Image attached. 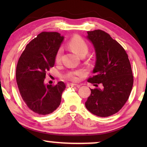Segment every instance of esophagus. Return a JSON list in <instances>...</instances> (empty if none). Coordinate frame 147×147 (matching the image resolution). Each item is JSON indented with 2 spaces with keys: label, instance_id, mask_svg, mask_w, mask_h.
<instances>
[{
  "label": "esophagus",
  "instance_id": "esophagus-1",
  "mask_svg": "<svg viewBox=\"0 0 147 147\" xmlns=\"http://www.w3.org/2000/svg\"><path fill=\"white\" fill-rule=\"evenodd\" d=\"M73 86H76V87L80 88V85H78V84H67V87H73Z\"/></svg>",
  "mask_w": 147,
  "mask_h": 147
}]
</instances>
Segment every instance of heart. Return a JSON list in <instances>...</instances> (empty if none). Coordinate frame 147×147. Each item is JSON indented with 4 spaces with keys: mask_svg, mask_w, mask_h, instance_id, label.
Here are the masks:
<instances>
[{
    "mask_svg": "<svg viewBox=\"0 0 147 147\" xmlns=\"http://www.w3.org/2000/svg\"><path fill=\"white\" fill-rule=\"evenodd\" d=\"M69 47L74 52H76V53L78 54L80 57L83 55H86V53H88V49H89L88 43H86L85 40L80 37H76L72 38L69 42ZM61 55L62 49L61 48H59L55 54V61L57 63H59L61 61ZM82 74V71L81 70L70 71H68L64 77L67 80H70V81L76 82L78 80V77L80 76H81Z\"/></svg>",
    "mask_w": 147,
    "mask_h": 147,
    "instance_id": "obj_1",
    "label": "heart"
}]
</instances>
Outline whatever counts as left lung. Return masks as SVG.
<instances>
[{"label": "left lung", "instance_id": "left-lung-1", "mask_svg": "<svg viewBox=\"0 0 147 147\" xmlns=\"http://www.w3.org/2000/svg\"><path fill=\"white\" fill-rule=\"evenodd\" d=\"M96 53L94 84L85 105L94 115L107 117L117 113L127 101L133 86V75L127 53L121 45L102 30L88 31ZM100 88H98V84Z\"/></svg>", "mask_w": 147, "mask_h": 147}]
</instances>
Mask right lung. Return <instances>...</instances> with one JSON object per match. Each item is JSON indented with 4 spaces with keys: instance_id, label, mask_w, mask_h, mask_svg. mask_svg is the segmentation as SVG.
<instances>
[{
    "instance_id": "1",
    "label": "right lung",
    "mask_w": 147,
    "mask_h": 147,
    "mask_svg": "<svg viewBox=\"0 0 147 147\" xmlns=\"http://www.w3.org/2000/svg\"><path fill=\"white\" fill-rule=\"evenodd\" d=\"M63 37L57 32H42L26 46L18 61L16 80L23 101L39 115L51 114L59 107L65 84L45 85L46 73L55 64V54Z\"/></svg>"
}]
</instances>
